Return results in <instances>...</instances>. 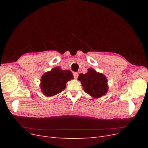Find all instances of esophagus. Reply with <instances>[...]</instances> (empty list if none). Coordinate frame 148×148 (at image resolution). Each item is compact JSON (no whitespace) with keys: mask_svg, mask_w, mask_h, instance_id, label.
I'll return each instance as SVG.
<instances>
[{"mask_svg":"<svg viewBox=\"0 0 148 148\" xmlns=\"http://www.w3.org/2000/svg\"><path fill=\"white\" fill-rule=\"evenodd\" d=\"M73 76H74V78H75V79H77V78H78V73H77V72H74V73H73Z\"/></svg>","mask_w":148,"mask_h":148,"instance_id":"esophagus-1","label":"esophagus"}]
</instances>
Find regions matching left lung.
Wrapping results in <instances>:
<instances>
[{
  "mask_svg": "<svg viewBox=\"0 0 148 148\" xmlns=\"http://www.w3.org/2000/svg\"><path fill=\"white\" fill-rule=\"evenodd\" d=\"M78 79L81 82L84 91L94 98H99L108 91L106 77L92 69H89L85 74H79Z\"/></svg>",
  "mask_w": 148,
  "mask_h": 148,
  "instance_id": "8db88e82",
  "label": "left lung"
}]
</instances>
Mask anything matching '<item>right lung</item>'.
Instances as JSON below:
<instances>
[{"instance_id":"right-lung-1","label":"right lung","mask_w":148,"mask_h":148,"mask_svg":"<svg viewBox=\"0 0 148 148\" xmlns=\"http://www.w3.org/2000/svg\"><path fill=\"white\" fill-rule=\"evenodd\" d=\"M73 78L71 71L62 70L59 66L55 67L42 76L40 87L44 95L53 96L64 91L66 82Z\"/></svg>"}]
</instances>
